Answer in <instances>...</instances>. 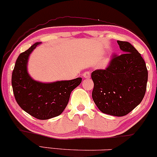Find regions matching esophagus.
I'll return each instance as SVG.
<instances>
[{"label":"esophagus","mask_w":157,"mask_h":157,"mask_svg":"<svg viewBox=\"0 0 157 157\" xmlns=\"http://www.w3.org/2000/svg\"><path fill=\"white\" fill-rule=\"evenodd\" d=\"M83 77L84 78H89L90 77V73L89 71H87V72H84L83 73Z\"/></svg>","instance_id":"obj_1"}]
</instances>
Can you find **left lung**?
Returning <instances> with one entry per match:
<instances>
[{"label":"left lung","mask_w":157,"mask_h":157,"mask_svg":"<svg viewBox=\"0 0 157 157\" xmlns=\"http://www.w3.org/2000/svg\"><path fill=\"white\" fill-rule=\"evenodd\" d=\"M124 53L113 54L105 70L91 73L92 97L102 113L123 117L139 105L145 96L147 70L144 59L129 42L118 40Z\"/></svg>","instance_id":"left-lung-1"}]
</instances>
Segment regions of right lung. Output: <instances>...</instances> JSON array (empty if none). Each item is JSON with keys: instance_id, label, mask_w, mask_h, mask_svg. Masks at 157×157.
<instances>
[{"instance_id": "right-lung-1", "label": "right lung", "mask_w": 157, "mask_h": 157, "mask_svg": "<svg viewBox=\"0 0 157 157\" xmlns=\"http://www.w3.org/2000/svg\"><path fill=\"white\" fill-rule=\"evenodd\" d=\"M40 44L37 42L19 55L12 71V85L17 103L32 117L45 120L58 117L69 101L70 93L82 82V78L53 83L33 80L26 70L29 54Z\"/></svg>"}]
</instances>
